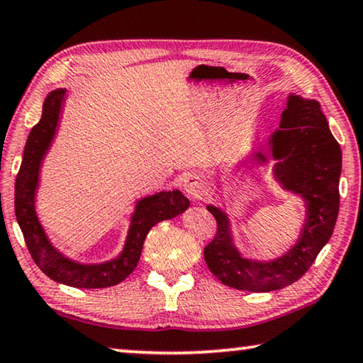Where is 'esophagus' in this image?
Wrapping results in <instances>:
<instances>
[{
    "label": "esophagus",
    "instance_id": "obj_1",
    "mask_svg": "<svg viewBox=\"0 0 363 363\" xmlns=\"http://www.w3.org/2000/svg\"><path fill=\"white\" fill-rule=\"evenodd\" d=\"M183 189H185L186 196L189 199L196 201L206 193V185L199 177L189 175V177L185 178V182H183Z\"/></svg>",
    "mask_w": 363,
    "mask_h": 363
}]
</instances>
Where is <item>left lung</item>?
<instances>
[{
  "label": "left lung",
  "instance_id": "1",
  "mask_svg": "<svg viewBox=\"0 0 363 363\" xmlns=\"http://www.w3.org/2000/svg\"><path fill=\"white\" fill-rule=\"evenodd\" d=\"M269 160H274L272 177L279 186L297 194L306 209L300 237L286 253L274 259L242 255L230 217L219 206H206L217 220L216 237L204 248L206 264L222 284L238 291L271 292L298 281L336 225L342 152L316 100L289 94L279 128L267 138V152L252 150L240 164L264 167Z\"/></svg>",
  "mask_w": 363,
  "mask_h": 363
}]
</instances>
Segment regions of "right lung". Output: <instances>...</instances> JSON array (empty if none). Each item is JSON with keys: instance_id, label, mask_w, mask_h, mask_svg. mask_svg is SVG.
<instances>
[{"instance_id": "obj_1", "label": "right lung", "mask_w": 363, "mask_h": 363, "mask_svg": "<svg viewBox=\"0 0 363 363\" xmlns=\"http://www.w3.org/2000/svg\"><path fill=\"white\" fill-rule=\"evenodd\" d=\"M66 102V89L47 96L42 118L27 138L24 154L14 186L16 219L35 264L55 282L76 289H105L120 284L135 271L141 258L143 245L150 228L159 222L174 219L189 208L180 189L159 191L139 198L130 216L125 245L115 258L102 263H82L55 247L37 214L35 196L40 186V170L60 130Z\"/></svg>"}]
</instances>
